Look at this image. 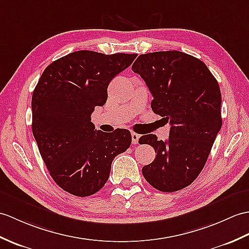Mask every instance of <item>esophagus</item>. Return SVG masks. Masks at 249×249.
I'll list each match as a JSON object with an SVG mask.
<instances>
[{"label":"esophagus","mask_w":249,"mask_h":249,"mask_svg":"<svg viewBox=\"0 0 249 249\" xmlns=\"http://www.w3.org/2000/svg\"><path fill=\"white\" fill-rule=\"evenodd\" d=\"M139 138H140V135L136 134L135 131H131V142H132V144H138L139 143Z\"/></svg>","instance_id":"1"}]
</instances>
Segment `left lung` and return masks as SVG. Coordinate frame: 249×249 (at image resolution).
<instances>
[{
	"instance_id": "1",
	"label": "left lung",
	"mask_w": 249,
	"mask_h": 249,
	"mask_svg": "<svg viewBox=\"0 0 249 249\" xmlns=\"http://www.w3.org/2000/svg\"><path fill=\"white\" fill-rule=\"evenodd\" d=\"M131 70L144 79L153 111L171 124L166 141L145 135L156 152L142 174L155 189L175 192L192 183L207 162L222 127L219 86L205 63L179 51L140 55Z\"/></svg>"
}]
</instances>
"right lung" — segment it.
Listing matches in <instances>:
<instances>
[{
  "instance_id": "obj_1",
  "label": "right lung",
  "mask_w": 249,
  "mask_h": 249,
  "mask_svg": "<svg viewBox=\"0 0 249 249\" xmlns=\"http://www.w3.org/2000/svg\"><path fill=\"white\" fill-rule=\"evenodd\" d=\"M136 57L77 51L52 62L40 77L32 97L33 135L50 175L66 192L79 197L96 193L115 156L130 146L129 130L104 134L91 114L106 103L112 78Z\"/></svg>"
}]
</instances>
